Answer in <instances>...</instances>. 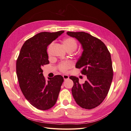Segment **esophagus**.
Listing matches in <instances>:
<instances>
[{"label": "esophagus", "instance_id": "34e87169", "mask_svg": "<svg viewBox=\"0 0 131 131\" xmlns=\"http://www.w3.org/2000/svg\"><path fill=\"white\" fill-rule=\"evenodd\" d=\"M63 79H64V80H67V79H69V76H68V75L64 74V75H63Z\"/></svg>", "mask_w": 131, "mask_h": 131}]
</instances>
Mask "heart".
<instances>
[{
  "label": "heart",
  "instance_id": "obj_1",
  "mask_svg": "<svg viewBox=\"0 0 131 131\" xmlns=\"http://www.w3.org/2000/svg\"><path fill=\"white\" fill-rule=\"evenodd\" d=\"M63 45L67 51H72L76 50L78 47V43L73 38L68 37L65 38L63 41ZM52 45V44H51ZM51 45L50 46H51ZM72 63L69 62H62L59 64L58 68L62 72H66L72 67Z\"/></svg>",
  "mask_w": 131,
  "mask_h": 131
}]
</instances>
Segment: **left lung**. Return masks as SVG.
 <instances>
[{
    "mask_svg": "<svg viewBox=\"0 0 131 131\" xmlns=\"http://www.w3.org/2000/svg\"><path fill=\"white\" fill-rule=\"evenodd\" d=\"M67 34L76 38L81 45L83 52L75 67L82 69L81 73L88 79L80 85L78 78L69 77L74 82L73 96L81 108H94L104 101L113 80L110 53L103 42L89 33L67 31Z\"/></svg>",
    "mask_w": 131,
    "mask_h": 131,
    "instance_id": "left-lung-1",
    "label": "left lung"
}]
</instances>
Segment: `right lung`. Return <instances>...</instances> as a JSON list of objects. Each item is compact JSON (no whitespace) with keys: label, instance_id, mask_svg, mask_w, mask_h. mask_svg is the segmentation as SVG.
<instances>
[{"label":"right lung","instance_id":"obj_1","mask_svg":"<svg viewBox=\"0 0 131 131\" xmlns=\"http://www.w3.org/2000/svg\"><path fill=\"white\" fill-rule=\"evenodd\" d=\"M64 32H41L28 39L23 45L16 61V73L22 93L38 109L48 110L56 104L63 82L61 75L46 81L42 67L48 64L47 47Z\"/></svg>","mask_w":131,"mask_h":131}]
</instances>
